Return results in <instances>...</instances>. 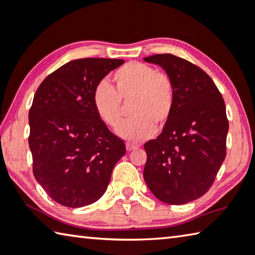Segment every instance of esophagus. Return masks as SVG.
<instances>
[{"instance_id":"34e87169","label":"esophagus","mask_w":255,"mask_h":255,"mask_svg":"<svg viewBox=\"0 0 255 255\" xmlns=\"http://www.w3.org/2000/svg\"><path fill=\"white\" fill-rule=\"evenodd\" d=\"M125 146H127L128 152H130V151H133V150H135V149H139L140 145L134 144V143H130V142H128V143L125 144Z\"/></svg>"}]
</instances>
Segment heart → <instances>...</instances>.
I'll return each mask as SVG.
<instances>
[{
  "instance_id": "1",
  "label": "heart",
  "mask_w": 255,
  "mask_h": 255,
  "mask_svg": "<svg viewBox=\"0 0 255 255\" xmlns=\"http://www.w3.org/2000/svg\"><path fill=\"white\" fill-rule=\"evenodd\" d=\"M115 89L101 82L94 89L93 105L106 125L116 128L122 121L123 103L130 101L133 116L118 128L124 139H148L154 127L162 128L170 119L173 109V87L167 75L142 62L132 61L121 67L113 76Z\"/></svg>"
}]
</instances>
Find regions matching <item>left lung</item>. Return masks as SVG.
Listing matches in <instances>:
<instances>
[{
  "instance_id": "left-lung-1",
  "label": "left lung",
  "mask_w": 255,
  "mask_h": 255,
  "mask_svg": "<svg viewBox=\"0 0 255 255\" xmlns=\"http://www.w3.org/2000/svg\"><path fill=\"white\" fill-rule=\"evenodd\" d=\"M143 60L161 67L173 87L170 119L144 144L143 178L161 202L187 204L207 193L225 159V103L212 78L191 62L171 53Z\"/></svg>"
}]
</instances>
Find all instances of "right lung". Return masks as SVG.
I'll return each mask as SVG.
<instances>
[{"instance_id": "add662e5", "label": "right lung", "mask_w": 255, "mask_h": 255, "mask_svg": "<svg viewBox=\"0 0 255 255\" xmlns=\"http://www.w3.org/2000/svg\"><path fill=\"white\" fill-rule=\"evenodd\" d=\"M123 64L106 58L71 60L34 94L29 112L33 175L62 206L83 207L100 199L125 154L124 142L110 132L93 105L97 84Z\"/></svg>"}]
</instances>
